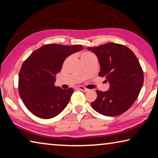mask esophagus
<instances>
[{"instance_id":"obj_1","label":"esophagus","mask_w":158,"mask_h":158,"mask_svg":"<svg viewBox=\"0 0 158 158\" xmlns=\"http://www.w3.org/2000/svg\"><path fill=\"white\" fill-rule=\"evenodd\" d=\"M77 89H79V90H81V91H84V92H87V91H89V89H88L85 88V87H84V86H78V87H77Z\"/></svg>"}]
</instances>
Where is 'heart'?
Segmentation results:
<instances>
[{
	"label": "heart",
	"instance_id": "heart-1",
	"mask_svg": "<svg viewBox=\"0 0 158 158\" xmlns=\"http://www.w3.org/2000/svg\"><path fill=\"white\" fill-rule=\"evenodd\" d=\"M93 55H94V54H93L92 52H91L84 51V52H83L81 54V56H80V57H81V60L84 61V60H86L87 58H89V57H91V56H93ZM69 60H70V57H67V58L65 59V60H64V64H66Z\"/></svg>",
	"mask_w": 158,
	"mask_h": 158
}]
</instances>
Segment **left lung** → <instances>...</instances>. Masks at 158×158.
Instances as JSON below:
<instances>
[{"label":"left lung","instance_id":"8db88e82","mask_svg":"<svg viewBox=\"0 0 158 158\" xmlns=\"http://www.w3.org/2000/svg\"><path fill=\"white\" fill-rule=\"evenodd\" d=\"M98 59L99 76L110 84L107 91L97 90L91 102L94 110L105 116H118L129 110L139 96L143 84V72L136 56L124 45L107 43L89 47Z\"/></svg>","mask_w":158,"mask_h":158}]
</instances>
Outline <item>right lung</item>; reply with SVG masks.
Masks as SVG:
<instances>
[{
  "instance_id": "add662e5",
  "label": "right lung",
  "mask_w": 158,
  "mask_h": 158,
  "mask_svg": "<svg viewBox=\"0 0 158 158\" xmlns=\"http://www.w3.org/2000/svg\"><path fill=\"white\" fill-rule=\"evenodd\" d=\"M82 49L81 45L46 44L34 51L23 62L19 74V96L35 116L52 118L65 108L74 90L55 86L56 75L67 57Z\"/></svg>"
}]
</instances>
